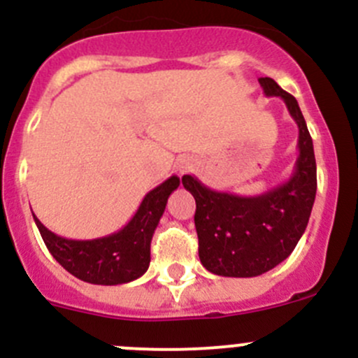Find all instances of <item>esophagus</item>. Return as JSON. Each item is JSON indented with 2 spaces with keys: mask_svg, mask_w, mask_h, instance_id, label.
I'll list each match as a JSON object with an SVG mask.
<instances>
[{
  "mask_svg": "<svg viewBox=\"0 0 358 358\" xmlns=\"http://www.w3.org/2000/svg\"><path fill=\"white\" fill-rule=\"evenodd\" d=\"M194 168V162L192 159H180L178 162H176V171L180 173V175H183V173L190 171V169Z\"/></svg>",
  "mask_w": 358,
  "mask_h": 358,
  "instance_id": "obj_1",
  "label": "esophagus"
}]
</instances>
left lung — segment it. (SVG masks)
Returning a JSON list of instances; mask_svg holds the SVG:
<instances>
[{"instance_id": "1", "label": "left lung", "mask_w": 358, "mask_h": 358, "mask_svg": "<svg viewBox=\"0 0 358 358\" xmlns=\"http://www.w3.org/2000/svg\"><path fill=\"white\" fill-rule=\"evenodd\" d=\"M266 96H280L298 124V159L287 182L259 196L218 192L192 175L182 183L196 199L199 258L222 277H256L282 263L301 239L317 192L313 142L301 109L272 78H259Z\"/></svg>"}]
</instances>
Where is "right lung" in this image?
Returning <instances> with one entry per match:
<instances>
[{"mask_svg":"<svg viewBox=\"0 0 358 358\" xmlns=\"http://www.w3.org/2000/svg\"><path fill=\"white\" fill-rule=\"evenodd\" d=\"M178 185V176H169L143 197L133 218L121 230L99 239H66L46 229L36 215L32 216L48 251L69 273L90 284L117 286L136 280L147 272L150 241L168 197Z\"/></svg>","mask_w":358,"mask_h":358,"instance_id":"right-lung-1","label":"right lung"}]
</instances>
